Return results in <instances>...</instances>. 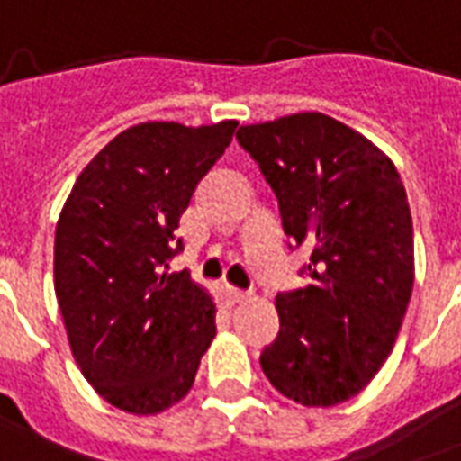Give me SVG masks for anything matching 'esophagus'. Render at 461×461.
I'll return each instance as SVG.
<instances>
[{
  "label": "esophagus",
  "mask_w": 461,
  "mask_h": 461,
  "mask_svg": "<svg viewBox=\"0 0 461 461\" xmlns=\"http://www.w3.org/2000/svg\"><path fill=\"white\" fill-rule=\"evenodd\" d=\"M227 298H230V303H241V300L247 298V293L240 291V288H231V285H227Z\"/></svg>",
  "instance_id": "esophagus-1"
}]
</instances>
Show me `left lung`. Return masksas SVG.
<instances>
[{
    "label": "left lung",
    "instance_id": "obj_1",
    "mask_svg": "<svg viewBox=\"0 0 461 461\" xmlns=\"http://www.w3.org/2000/svg\"><path fill=\"white\" fill-rule=\"evenodd\" d=\"M278 200L288 247L310 249L308 285L276 295L266 378L300 405L344 403L393 349L412 293V220L401 176L369 139L303 112L240 126Z\"/></svg>",
    "mask_w": 461,
    "mask_h": 461
}]
</instances>
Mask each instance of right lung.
<instances>
[{"instance_id": "add662e5", "label": "right lung", "mask_w": 461, "mask_h": 461, "mask_svg": "<svg viewBox=\"0 0 461 461\" xmlns=\"http://www.w3.org/2000/svg\"><path fill=\"white\" fill-rule=\"evenodd\" d=\"M237 122H146L102 149L75 180L56 227V298L70 349L119 411L153 415L195 381L214 332V303L187 271L173 234Z\"/></svg>"}]
</instances>
